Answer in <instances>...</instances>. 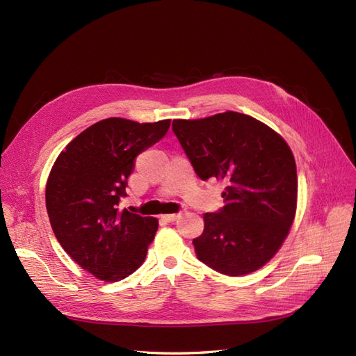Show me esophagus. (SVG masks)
<instances>
[{
	"label": "esophagus",
	"instance_id": "obj_1",
	"mask_svg": "<svg viewBox=\"0 0 356 356\" xmlns=\"http://www.w3.org/2000/svg\"><path fill=\"white\" fill-rule=\"evenodd\" d=\"M179 216H180V213H176V214H165V216H163V220H165V221H168V222H173V221H176V220L179 218Z\"/></svg>",
	"mask_w": 356,
	"mask_h": 356
}]
</instances>
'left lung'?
<instances>
[{"label": "left lung", "mask_w": 356, "mask_h": 356, "mask_svg": "<svg viewBox=\"0 0 356 356\" xmlns=\"http://www.w3.org/2000/svg\"><path fill=\"white\" fill-rule=\"evenodd\" d=\"M173 131L202 180H226L225 207L204 216L196 257L221 274H249L273 258L291 229L298 196L293 154L254 117L227 111L173 120Z\"/></svg>", "instance_id": "obj_1"}]
</instances>
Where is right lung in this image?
<instances>
[{
	"instance_id": "right-lung-1",
	"label": "right lung",
	"mask_w": 356,
	"mask_h": 356,
	"mask_svg": "<svg viewBox=\"0 0 356 356\" xmlns=\"http://www.w3.org/2000/svg\"><path fill=\"white\" fill-rule=\"evenodd\" d=\"M170 120L111 117L92 124L58 155L47 181V211L57 241L79 266L105 282L136 271L158 220L120 209L135 158L160 140Z\"/></svg>"
}]
</instances>
